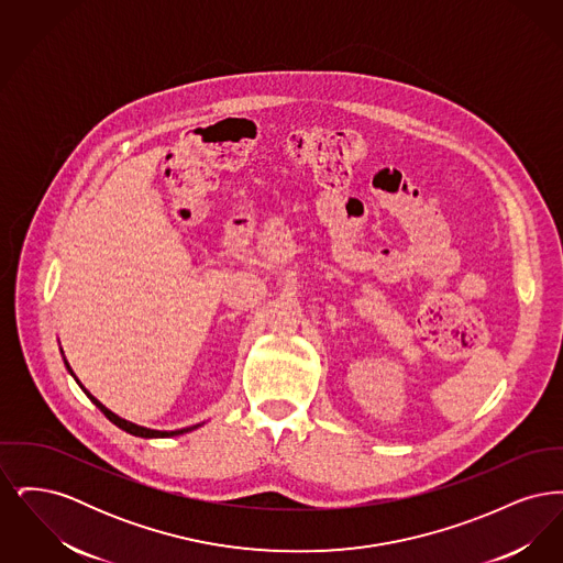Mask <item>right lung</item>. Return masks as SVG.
<instances>
[{
  "mask_svg": "<svg viewBox=\"0 0 563 563\" xmlns=\"http://www.w3.org/2000/svg\"><path fill=\"white\" fill-rule=\"evenodd\" d=\"M67 369H69V365H67ZM84 393L88 395V399L95 402L103 413H106V418H108L109 422H113L115 427H120L122 430H126V432H131L134 437H143V439H164V437H175V434H184V432H189V430L198 429V427H189V429L181 430H152V429H143V427H136L133 422H129V420H124V418H120V416H115L113 411H109L108 407L103 405V402L97 401L86 388H84Z\"/></svg>",
  "mask_w": 563,
  "mask_h": 563,
  "instance_id": "add662e5",
  "label": "right lung"
}]
</instances>
